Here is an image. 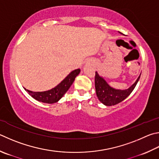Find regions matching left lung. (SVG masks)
<instances>
[{"label": "left lung", "instance_id": "obj_1", "mask_svg": "<svg viewBox=\"0 0 159 159\" xmlns=\"http://www.w3.org/2000/svg\"><path fill=\"white\" fill-rule=\"evenodd\" d=\"M140 74L137 80H135V82L128 89H119L110 86L106 80L102 76H101L97 71H96L94 80L95 89H96V94L98 99L103 104L107 106L116 105L122 102L134 89L140 79Z\"/></svg>", "mask_w": 159, "mask_h": 159}]
</instances>
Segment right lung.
I'll list each match as a JSON object with an SVG mask.
<instances>
[{
    "instance_id": "add662e5",
    "label": "right lung",
    "mask_w": 159,
    "mask_h": 159,
    "mask_svg": "<svg viewBox=\"0 0 159 159\" xmlns=\"http://www.w3.org/2000/svg\"><path fill=\"white\" fill-rule=\"evenodd\" d=\"M80 71V70L79 69L72 71L62 81L49 90L44 92H33L25 88L24 89L32 97L40 102L46 103H56L61 99L63 95L70 89L72 83L74 81L75 78L79 74Z\"/></svg>"
}]
</instances>
